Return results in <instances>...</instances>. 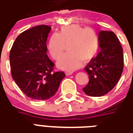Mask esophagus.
Wrapping results in <instances>:
<instances>
[{"label":"esophagus","mask_w":133,"mask_h":133,"mask_svg":"<svg viewBox=\"0 0 133 133\" xmlns=\"http://www.w3.org/2000/svg\"><path fill=\"white\" fill-rule=\"evenodd\" d=\"M73 74L72 71H67V72H66V74L67 75V76H69V75H71Z\"/></svg>","instance_id":"34e87169"}]
</instances>
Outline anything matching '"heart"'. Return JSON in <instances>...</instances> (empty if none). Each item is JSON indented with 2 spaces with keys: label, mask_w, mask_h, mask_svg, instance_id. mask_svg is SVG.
I'll list each match as a JSON object with an SVG mask.
<instances>
[{
  "label": "heart",
  "mask_w": 133,
  "mask_h": 133,
  "mask_svg": "<svg viewBox=\"0 0 133 133\" xmlns=\"http://www.w3.org/2000/svg\"><path fill=\"white\" fill-rule=\"evenodd\" d=\"M69 45V53L57 63L59 68L72 71L81 64L82 61L89 62L96 57L99 48V37L96 31L85 29L78 24L61 28L58 34L52 35L48 43V51L52 57L58 60Z\"/></svg>",
  "instance_id": "b5f03b06"
}]
</instances>
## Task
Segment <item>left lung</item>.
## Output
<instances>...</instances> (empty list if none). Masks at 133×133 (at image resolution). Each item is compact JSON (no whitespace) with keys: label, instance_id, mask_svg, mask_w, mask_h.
Here are the masks:
<instances>
[{"label":"left lung","instance_id":"obj_1","mask_svg":"<svg viewBox=\"0 0 133 133\" xmlns=\"http://www.w3.org/2000/svg\"><path fill=\"white\" fill-rule=\"evenodd\" d=\"M99 37L100 52L84 68L89 76V82L83 90L92 97H101L111 91L123 70L122 46L115 34L101 31Z\"/></svg>","mask_w":133,"mask_h":133}]
</instances>
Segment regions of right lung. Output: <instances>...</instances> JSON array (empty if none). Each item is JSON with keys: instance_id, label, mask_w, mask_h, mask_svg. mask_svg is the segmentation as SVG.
<instances>
[{"instance_id": "add662e5", "label": "right lung", "mask_w": 133, "mask_h": 133, "mask_svg": "<svg viewBox=\"0 0 133 133\" xmlns=\"http://www.w3.org/2000/svg\"><path fill=\"white\" fill-rule=\"evenodd\" d=\"M51 27L39 25L24 31L14 42L10 52L12 77L28 97L45 100L55 95L63 71H54L55 64L47 55L46 41Z\"/></svg>"}]
</instances>
